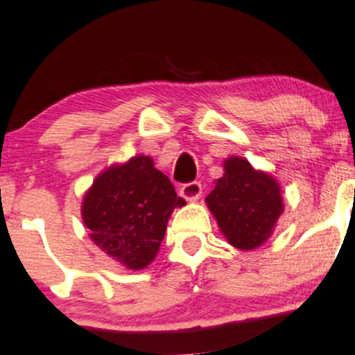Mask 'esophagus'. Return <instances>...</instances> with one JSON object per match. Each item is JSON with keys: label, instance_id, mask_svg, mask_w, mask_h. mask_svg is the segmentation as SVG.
<instances>
[{"label": "esophagus", "instance_id": "34e87169", "mask_svg": "<svg viewBox=\"0 0 355 355\" xmlns=\"http://www.w3.org/2000/svg\"><path fill=\"white\" fill-rule=\"evenodd\" d=\"M202 194V187H200L199 182H191V184H184L180 187V196L185 200H191V202H196Z\"/></svg>", "mask_w": 355, "mask_h": 355}]
</instances>
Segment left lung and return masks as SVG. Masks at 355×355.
<instances>
[{
  "instance_id": "8db88e82",
  "label": "left lung",
  "mask_w": 355,
  "mask_h": 355,
  "mask_svg": "<svg viewBox=\"0 0 355 355\" xmlns=\"http://www.w3.org/2000/svg\"><path fill=\"white\" fill-rule=\"evenodd\" d=\"M223 170L206 198L207 207L228 244L241 250L257 249L273 235L284 213L280 184L241 156L227 157Z\"/></svg>"
}]
</instances>
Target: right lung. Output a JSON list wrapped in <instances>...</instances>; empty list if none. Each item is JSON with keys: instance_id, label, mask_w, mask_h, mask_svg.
<instances>
[{"instance_id": "obj_1", "label": "right lung", "mask_w": 355, "mask_h": 355, "mask_svg": "<svg viewBox=\"0 0 355 355\" xmlns=\"http://www.w3.org/2000/svg\"><path fill=\"white\" fill-rule=\"evenodd\" d=\"M185 206L170 178L151 156L137 155L111 164L96 177L82 199L89 237L127 270H144L155 261L175 207Z\"/></svg>"}]
</instances>
